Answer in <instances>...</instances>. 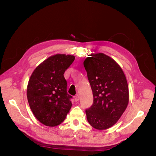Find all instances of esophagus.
<instances>
[{
    "label": "esophagus",
    "instance_id": "34e87169",
    "mask_svg": "<svg viewBox=\"0 0 156 156\" xmlns=\"http://www.w3.org/2000/svg\"><path fill=\"white\" fill-rule=\"evenodd\" d=\"M79 99H80V96L79 94H77V95H76L74 97V100L75 101H78L79 100Z\"/></svg>",
    "mask_w": 156,
    "mask_h": 156
}]
</instances>
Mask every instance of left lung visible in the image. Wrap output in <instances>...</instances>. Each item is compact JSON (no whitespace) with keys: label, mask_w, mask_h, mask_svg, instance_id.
I'll list each match as a JSON object with an SVG mask.
<instances>
[{"label":"left lung","mask_w":156,"mask_h":156,"mask_svg":"<svg viewBox=\"0 0 156 156\" xmlns=\"http://www.w3.org/2000/svg\"><path fill=\"white\" fill-rule=\"evenodd\" d=\"M84 66L92 90L93 105L86 110L87 119L98 130L110 128L126 111L129 100L126 75L116 61L104 53L91 55Z\"/></svg>","instance_id":"1"}]
</instances>
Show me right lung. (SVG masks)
Returning a JSON list of instances; mask_svg holds the SVG:
<instances>
[{"mask_svg": "<svg viewBox=\"0 0 156 156\" xmlns=\"http://www.w3.org/2000/svg\"><path fill=\"white\" fill-rule=\"evenodd\" d=\"M75 56L56 54L43 61L33 71L28 83L27 96L36 119L49 127L63 122L71 107L72 97L67 92L64 73Z\"/></svg>", "mask_w": 156, "mask_h": 156, "instance_id": "right-lung-1", "label": "right lung"}]
</instances>
